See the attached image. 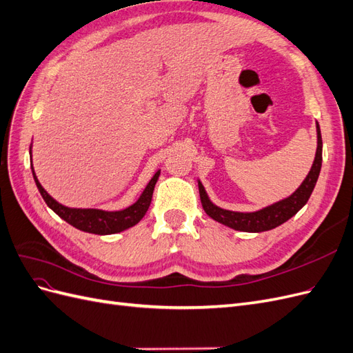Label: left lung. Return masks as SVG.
<instances>
[{"instance_id": "1", "label": "left lung", "mask_w": 353, "mask_h": 353, "mask_svg": "<svg viewBox=\"0 0 353 353\" xmlns=\"http://www.w3.org/2000/svg\"><path fill=\"white\" fill-rule=\"evenodd\" d=\"M316 134H318V147H316L314 165L311 170H309V174L305 178L302 185L299 187L290 197H287L279 203H275V205L258 212H250V213L231 212L213 205V203L208 199V194L205 188H203L201 183H199V193H200L203 209H205V212L212 219H215L223 223V225L237 231L262 232V231H268L281 225V223L294 216L296 213L306 205L316 184V179L319 176V170H321V163H323V138H321V131H319L318 123H316Z\"/></svg>"}]
</instances>
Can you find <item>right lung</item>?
Here are the masks:
<instances>
[{
  "mask_svg": "<svg viewBox=\"0 0 353 353\" xmlns=\"http://www.w3.org/2000/svg\"><path fill=\"white\" fill-rule=\"evenodd\" d=\"M32 174H34L37 187L39 190L42 199L46 200L47 206L54 210L61 219H65L68 223H70V225H73L74 228H78L81 231L104 236V234L121 232L126 228L134 227L135 223H138L143 219L145 212L148 210V208H150L153 190L156 185V181L160 175V170H157L154 176L150 179V183L147 184L141 197L138 199L132 206L119 212H104L99 209H70V208L63 206L52 199L44 188H42L34 172V168H32Z\"/></svg>",
  "mask_w": 353,
  "mask_h": 353,
  "instance_id": "add662e5",
  "label": "right lung"
}]
</instances>
